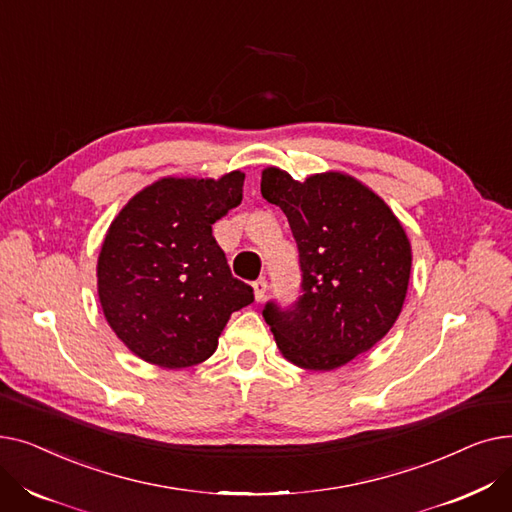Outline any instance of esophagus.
<instances>
[{"instance_id": "obj_1", "label": "esophagus", "mask_w": 512, "mask_h": 512, "mask_svg": "<svg viewBox=\"0 0 512 512\" xmlns=\"http://www.w3.org/2000/svg\"><path fill=\"white\" fill-rule=\"evenodd\" d=\"M253 290H255V301H257V303L263 301V299H265V292H267V282H265L263 278L255 280V282H253Z\"/></svg>"}]
</instances>
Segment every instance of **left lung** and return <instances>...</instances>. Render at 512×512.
<instances>
[{"label":"left lung","instance_id":"obj_1","mask_svg":"<svg viewBox=\"0 0 512 512\" xmlns=\"http://www.w3.org/2000/svg\"><path fill=\"white\" fill-rule=\"evenodd\" d=\"M261 195L284 211L301 265V297L286 309L270 301L263 317L284 359L313 371L338 369L367 353L398 319L411 276L407 232L348 174L299 182L267 168Z\"/></svg>","mask_w":512,"mask_h":512}]
</instances>
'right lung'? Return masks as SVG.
Returning <instances> with one entry per match:
<instances>
[{"mask_svg": "<svg viewBox=\"0 0 512 512\" xmlns=\"http://www.w3.org/2000/svg\"><path fill=\"white\" fill-rule=\"evenodd\" d=\"M245 174L161 178L134 195L105 234L97 292L107 324L147 363L209 359L253 288L232 276L211 226L240 205Z\"/></svg>", "mask_w": 512, "mask_h": 512, "instance_id": "right-lung-1", "label": "right lung"}]
</instances>
